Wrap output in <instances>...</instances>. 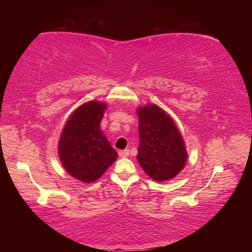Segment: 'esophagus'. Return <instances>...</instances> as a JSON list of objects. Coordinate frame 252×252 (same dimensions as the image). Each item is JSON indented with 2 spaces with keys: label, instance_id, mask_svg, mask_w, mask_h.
<instances>
[{
  "label": "esophagus",
  "instance_id": "1",
  "mask_svg": "<svg viewBox=\"0 0 252 252\" xmlns=\"http://www.w3.org/2000/svg\"><path fill=\"white\" fill-rule=\"evenodd\" d=\"M129 155H130V151L127 150V149H126V150L119 151V157H121V158H126V157H129Z\"/></svg>",
  "mask_w": 252,
  "mask_h": 252
}]
</instances>
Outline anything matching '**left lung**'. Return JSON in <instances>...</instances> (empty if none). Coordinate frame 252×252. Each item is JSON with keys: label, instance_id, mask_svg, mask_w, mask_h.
I'll use <instances>...</instances> for the list:
<instances>
[{"label": "left lung", "instance_id": "8db88e82", "mask_svg": "<svg viewBox=\"0 0 252 252\" xmlns=\"http://www.w3.org/2000/svg\"><path fill=\"white\" fill-rule=\"evenodd\" d=\"M138 116L139 163L153 180H170L181 171L187 161L180 132L172 119L157 105L139 109Z\"/></svg>", "mask_w": 252, "mask_h": 252}]
</instances>
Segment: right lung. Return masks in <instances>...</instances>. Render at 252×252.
<instances>
[{"mask_svg":"<svg viewBox=\"0 0 252 252\" xmlns=\"http://www.w3.org/2000/svg\"><path fill=\"white\" fill-rule=\"evenodd\" d=\"M104 109L105 104L96 101L81 105L66 122L60 139L59 155L63 167L83 182L99 179L118 157L100 130Z\"/></svg>","mask_w":252,"mask_h":252,"instance_id":"obj_1","label":"right lung"}]
</instances>
